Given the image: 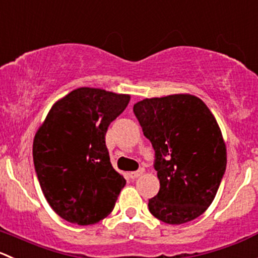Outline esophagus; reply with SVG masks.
I'll use <instances>...</instances> for the list:
<instances>
[{"label":"esophagus","mask_w":258,"mask_h":258,"mask_svg":"<svg viewBox=\"0 0 258 258\" xmlns=\"http://www.w3.org/2000/svg\"><path fill=\"white\" fill-rule=\"evenodd\" d=\"M142 172H144V169H140V170H137V171L128 172V177H130V179L135 180V179H137V177H139V176H141Z\"/></svg>","instance_id":"1"}]
</instances>
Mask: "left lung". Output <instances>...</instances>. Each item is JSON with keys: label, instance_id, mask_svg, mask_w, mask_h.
Listing matches in <instances>:
<instances>
[{"label": "left lung", "instance_id": "1", "mask_svg": "<svg viewBox=\"0 0 258 258\" xmlns=\"http://www.w3.org/2000/svg\"><path fill=\"white\" fill-rule=\"evenodd\" d=\"M155 151L160 190L149 211L167 224L198 218L216 197L226 172L227 152L216 118L191 94L146 98L134 106Z\"/></svg>", "mask_w": 258, "mask_h": 258}]
</instances>
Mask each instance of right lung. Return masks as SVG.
<instances>
[{
    "label": "right lung",
    "mask_w": 258,
    "mask_h": 258,
    "mask_svg": "<svg viewBox=\"0 0 258 258\" xmlns=\"http://www.w3.org/2000/svg\"><path fill=\"white\" fill-rule=\"evenodd\" d=\"M127 94L78 88L57 101L37 130L35 171L47 203L62 219L88 226L114 208L126 180L112 167L106 134Z\"/></svg>",
    "instance_id": "1"
}]
</instances>
